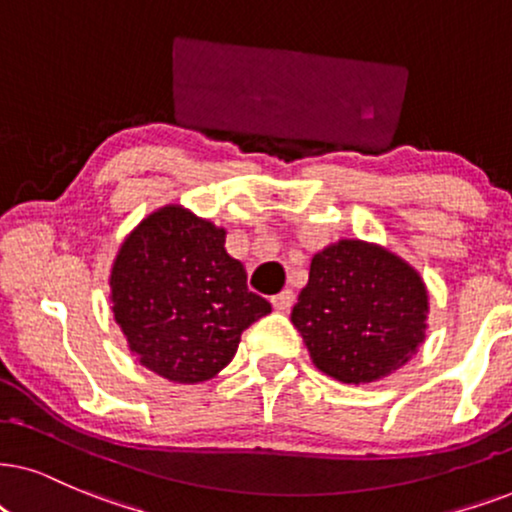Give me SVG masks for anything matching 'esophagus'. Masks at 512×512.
<instances>
[{"instance_id":"1","label":"esophagus","mask_w":512,"mask_h":512,"mask_svg":"<svg viewBox=\"0 0 512 512\" xmlns=\"http://www.w3.org/2000/svg\"><path fill=\"white\" fill-rule=\"evenodd\" d=\"M293 302H295L293 290H283V293L271 297V304H274L276 312H288V309L293 307Z\"/></svg>"}]
</instances>
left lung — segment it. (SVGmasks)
Segmentation results:
<instances>
[{"label":"left lung","instance_id":"1","mask_svg":"<svg viewBox=\"0 0 512 512\" xmlns=\"http://www.w3.org/2000/svg\"><path fill=\"white\" fill-rule=\"evenodd\" d=\"M428 290L390 250L340 241L316 252L290 321L314 366L340 383H373L425 338Z\"/></svg>","mask_w":512,"mask_h":512}]
</instances>
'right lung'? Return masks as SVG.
Instances as JSON below:
<instances>
[{"mask_svg": "<svg viewBox=\"0 0 512 512\" xmlns=\"http://www.w3.org/2000/svg\"><path fill=\"white\" fill-rule=\"evenodd\" d=\"M224 238V229L172 205L144 219L115 257V321L141 364L174 383L217 375L245 328L271 312L248 290Z\"/></svg>", "mask_w": 512, "mask_h": 512, "instance_id": "obj_1", "label": "right lung"}]
</instances>
